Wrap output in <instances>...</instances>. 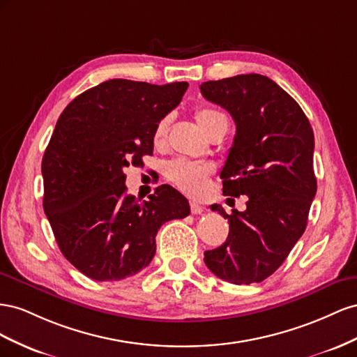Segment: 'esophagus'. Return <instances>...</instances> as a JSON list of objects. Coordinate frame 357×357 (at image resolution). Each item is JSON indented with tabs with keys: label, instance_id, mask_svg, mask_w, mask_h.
Here are the masks:
<instances>
[{
	"label": "esophagus",
	"instance_id": "1",
	"mask_svg": "<svg viewBox=\"0 0 357 357\" xmlns=\"http://www.w3.org/2000/svg\"><path fill=\"white\" fill-rule=\"evenodd\" d=\"M190 208H191V213H195V215H199V213H202L203 209H205L202 205H199L197 202H191Z\"/></svg>",
	"mask_w": 357,
	"mask_h": 357
}]
</instances>
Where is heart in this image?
<instances>
[{
    "label": "heart",
    "instance_id": "obj_1",
    "mask_svg": "<svg viewBox=\"0 0 357 357\" xmlns=\"http://www.w3.org/2000/svg\"><path fill=\"white\" fill-rule=\"evenodd\" d=\"M195 118L197 121L199 127L205 131L206 136H211V133L215 130L221 122L227 121L221 112L213 110L209 107H202L197 109ZM169 118H162L157 122L154 128V133H152V144L157 148L165 146L167 133H169ZM212 173V169L206 165H199V162L178 158L170 161L166 166L165 175L172 182L173 185L178 187L181 191L187 192L190 196H197L203 190L206 188L209 176Z\"/></svg>",
    "mask_w": 357,
    "mask_h": 357
}]
</instances>
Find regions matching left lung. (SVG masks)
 I'll list each match as a JSON object with an SVG mask.
<instances>
[{
	"instance_id": "8db88e82",
	"label": "left lung",
	"mask_w": 357,
	"mask_h": 357,
	"mask_svg": "<svg viewBox=\"0 0 357 357\" xmlns=\"http://www.w3.org/2000/svg\"><path fill=\"white\" fill-rule=\"evenodd\" d=\"M200 93L236 124L220 175L222 192L248 197L247 209H233L230 215L220 205L211 206L229 220L230 230L203 260L224 281L261 282L281 266L307 227L317 191L312 128L294 98L266 76L209 80Z\"/></svg>"
}]
</instances>
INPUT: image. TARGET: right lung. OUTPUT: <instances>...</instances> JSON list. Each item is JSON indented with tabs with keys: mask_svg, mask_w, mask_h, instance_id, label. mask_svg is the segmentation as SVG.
Wrapping results in <instances>:
<instances>
[{
	"mask_svg": "<svg viewBox=\"0 0 357 357\" xmlns=\"http://www.w3.org/2000/svg\"><path fill=\"white\" fill-rule=\"evenodd\" d=\"M187 88L112 79L77 96L58 118L42 160L43 208L61 252L88 278L119 281L146 268L158 229L190 213L170 185L139 202L124 184V167L152 155L157 122Z\"/></svg>",
	"mask_w": 357,
	"mask_h": 357,
	"instance_id": "add662e5",
	"label": "right lung"
}]
</instances>
